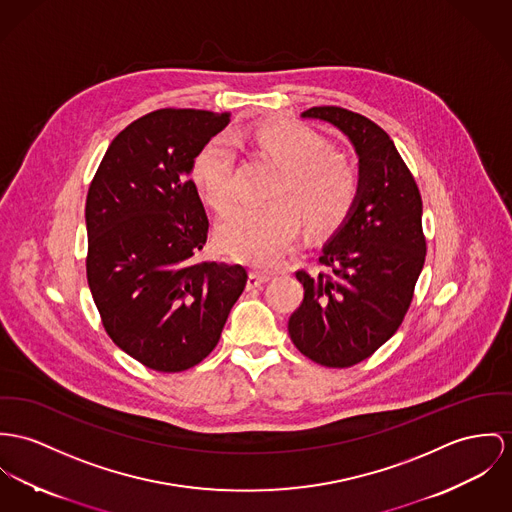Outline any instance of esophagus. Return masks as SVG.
Wrapping results in <instances>:
<instances>
[{"label":"esophagus","instance_id":"34e87169","mask_svg":"<svg viewBox=\"0 0 512 512\" xmlns=\"http://www.w3.org/2000/svg\"><path fill=\"white\" fill-rule=\"evenodd\" d=\"M269 280H271V275L251 271L249 276H247V288H257V286H261V284H265V282H269Z\"/></svg>","mask_w":512,"mask_h":512}]
</instances>
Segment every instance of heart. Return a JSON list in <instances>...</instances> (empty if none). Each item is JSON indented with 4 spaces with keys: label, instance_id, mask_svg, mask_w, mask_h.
<instances>
[{
    "label": "heart",
    "instance_id": "heart-1",
    "mask_svg": "<svg viewBox=\"0 0 512 512\" xmlns=\"http://www.w3.org/2000/svg\"><path fill=\"white\" fill-rule=\"evenodd\" d=\"M243 138L275 163L280 177L271 191L276 200L237 206L218 226L216 241L226 255L265 267L296 237L300 222L308 239L333 236L347 224L358 200V175L321 134L282 122L253 128ZM232 167V150L220 136L206 140L191 161V183L216 212L232 204Z\"/></svg>",
    "mask_w": 512,
    "mask_h": 512
}]
</instances>
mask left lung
Returning a JSON list of instances; mask_svg holds the SVG:
<instances>
[{
	"label": "left lung",
	"mask_w": 512,
	"mask_h": 512,
	"mask_svg": "<svg viewBox=\"0 0 512 512\" xmlns=\"http://www.w3.org/2000/svg\"><path fill=\"white\" fill-rule=\"evenodd\" d=\"M358 154V200L319 257L317 275L298 271L304 300L288 319L296 349L327 368H349L376 353L407 314L425 265L423 200L397 148L376 122L343 107H312Z\"/></svg>",
	"instance_id": "obj_1"
}]
</instances>
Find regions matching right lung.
<instances>
[{"instance_id":"add662e5","label":"right lung","mask_w":512,"mask_h":512,"mask_svg":"<svg viewBox=\"0 0 512 512\" xmlns=\"http://www.w3.org/2000/svg\"><path fill=\"white\" fill-rule=\"evenodd\" d=\"M230 113L159 109L111 142L85 202L87 282L113 343L146 368L183 372L220 341L241 265L198 261L208 218L189 179Z\"/></svg>"}]
</instances>
